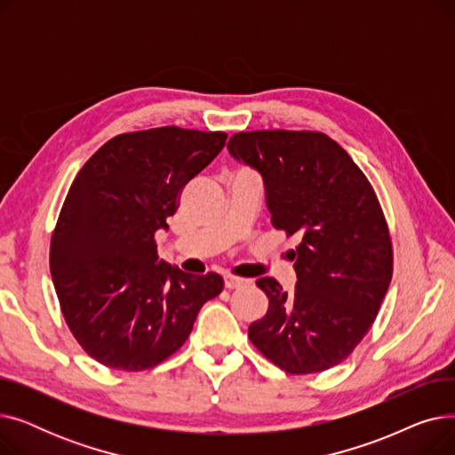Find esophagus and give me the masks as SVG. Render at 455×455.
<instances>
[{
  "mask_svg": "<svg viewBox=\"0 0 455 455\" xmlns=\"http://www.w3.org/2000/svg\"><path fill=\"white\" fill-rule=\"evenodd\" d=\"M249 283H251V280H247V278H237V276H232V275L225 276V288H228V290L243 288V285H249Z\"/></svg>",
  "mask_w": 455,
  "mask_h": 455,
  "instance_id": "esophagus-1",
  "label": "esophagus"
}]
</instances>
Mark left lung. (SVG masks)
<instances>
[{
    "instance_id": "left-lung-1",
    "label": "left lung",
    "mask_w": 455,
    "mask_h": 455,
    "mask_svg": "<svg viewBox=\"0 0 455 455\" xmlns=\"http://www.w3.org/2000/svg\"><path fill=\"white\" fill-rule=\"evenodd\" d=\"M227 149L264 180L273 227L299 235L295 290L271 276L256 280L269 307L249 326V339L290 374L341 363L372 326L393 276L389 230L371 182L321 132H237Z\"/></svg>"
}]
</instances>
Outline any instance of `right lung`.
<instances>
[{
    "label": "right lung",
    "mask_w": 455,
    "mask_h": 455,
    "mask_svg": "<svg viewBox=\"0 0 455 455\" xmlns=\"http://www.w3.org/2000/svg\"><path fill=\"white\" fill-rule=\"evenodd\" d=\"M225 132L160 127L119 134L77 173L52 237L50 267L79 345L117 371H146L188 339L223 278L158 256L182 188L225 148Z\"/></svg>",
    "instance_id": "obj_1"
}]
</instances>
